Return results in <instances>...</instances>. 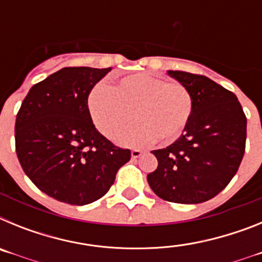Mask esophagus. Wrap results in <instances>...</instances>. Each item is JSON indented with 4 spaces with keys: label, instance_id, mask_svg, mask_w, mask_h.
<instances>
[{
    "label": "esophagus",
    "instance_id": "34e87169",
    "mask_svg": "<svg viewBox=\"0 0 262 262\" xmlns=\"http://www.w3.org/2000/svg\"><path fill=\"white\" fill-rule=\"evenodd\" d=\"M140 156H142V151H140V149H133V151H131V157H133V159H138V157Z\"/></svg>",
    "mask_w": 262,
    "mask_h": 262
}]
</instances>
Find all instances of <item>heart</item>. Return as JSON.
I'll return each instance as SVG.
<instances>
[{
  "instance_id": "obj_1",
  "label": "heart",
  "mask_w": 262,
  "mask_h": 262,
  "mask_svg": "<svg viewBox=\"0 0 262 262\" xmlns=\"http://www.w3.org/2000/svg\"><path fill=\"white\" fill-rule=\"evenodd\" d=\"M90 117L99 133L124 144H142L159 138L170 143L181 135L194 110L191 90L182 82H168L160 76L135 73L120 78L114 86L98 85L88 98Z\"/></svg>"
}]
</instances>
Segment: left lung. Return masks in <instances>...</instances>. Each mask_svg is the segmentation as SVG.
Returning a JSON list of instances; mask_svg holds the SVG:
<instances>
[{
  "instance_id": "left-lung-1",
  "label": "left lung",
  "mask_w": 262,
  "mask_h": 262,
  "mask_svg": "<svg viewBox=\"0 0 262 262\" xmlns=\"http://www.w3.org/2000/svg\"><path fill=\"white\" fill-rule=\"evenodd\" d=\"M186 85L194 110L184 133L173 144L152 151L159 165L147 176L157 196L174 203H202L230 184L242 163L247 117L237 97L202 75L168 71Z\"/></svg>"
}]
</instances>
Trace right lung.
Here are the masks:
<instances>
[{"label": "right lung", "instance_id": "right-lung-1", "mask_svg": "<svg viewBox=\"0 0 262 262\" xmlns=\"http://www.w3.org/2000/svg\"><path fill=\"white\" fill-rule=\"evenodd\" d=\"M111 68L67 67L30 89L15 119V151L39 190L84 206L105 195L131 151L97 131L88 97Z\"/></svg>", "mask_w": 262, "mask_h": 262}]
</instances>
